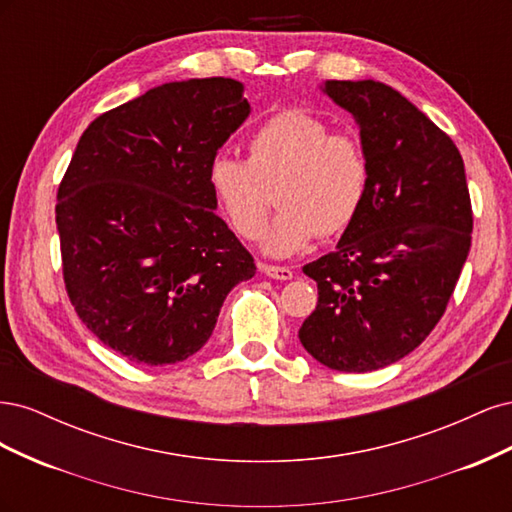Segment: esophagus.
<instances>
[{"label": "esophagus", "instance_id": "1", "mask_svg": "<svg viewBox=\"0 0 512 512\" xmlns=\"http://www.w3.org/2000/svg\"><path fill=\"white\" fill-rule=\"evenodd\" d=\"M260 271L265 273L267 277H273V280H282V282H288L292 280V269L288 267H275V265H260Z\"/></svg>", "mask_w": 512, "mask_h": 512}]
</instances>
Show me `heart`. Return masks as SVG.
<instances>
[{"label": "heart", "instance_id": "obj_1", "mask_svg": "<svg viewBox=\"0 0 512 512\" xmlns=\"http://www.w3.org/2000/svg\"><path fill=\"white\" fill-rule=\"evenodd\" d=\"M211 194L230 228L258 239L276 188L281 213L262 236V252L288 258L318 235L333 237L359 213L369 166L348 134H331L322 119L286 108L262 121L247 141V160L218 156L207 170Z\"/></svg>", "mask_w": 512, "mask_h": 512}]
</instances>
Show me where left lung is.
<instances>
[{
    "instance_id": "1",
    "label": "left lung",
    "mask_w": 512,
    "mask_h": 512,
    "mask_svg": "<svg viewBox=\"0 0 512 512\" xmlns=\"http://www.w3.org/2000/svg\"><path fill=\"white\" fill-rule=\"evenodd\" d=\"M320 89L359 126L369 185L335 250L303 267L318 305L299 339L329 369L365 374L442 318L472 245L470 192L455 143L399 91L369 79Z\"/></svg>"
}]
</instances>
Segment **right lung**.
<instances>
[{"instance_id": "obj_1", "label": "right lung", "mask_w": 512, "mask_h": 512, "mask_svg": "<svg viewBox=\"0 0 512 512\" xmlns=\"http://www.w3.org/2000/svg\"><path fill=\"white\" fill-rule=\"evenodd\" d=\"M243 83H164L89 123L57 192L68 297L104 346L141 365L203 348L256 265L215 209L207 170L250 117Z\"/></svg>"}]
</instances>
